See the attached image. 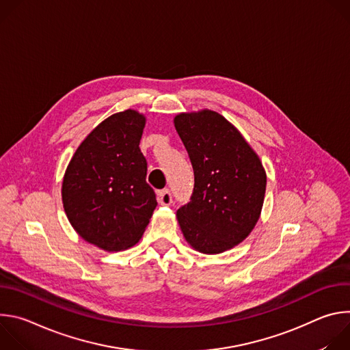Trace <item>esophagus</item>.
<instances>
[{
  "mask_svg": "<svg viewBox=\"0 0 350 350\" xmlns=\"http://www.w3.org/2000/svg\"><path fill=\"white\" fill-rule=\"evenodd\" d=\"M158 201L161 205L163 206H169L173 202V198H172V192L169 189H163L158 193Z\"/></svg>",
  "mask_w": 350,
  "mask_h": 350,
  "instance_id": "esophagus-1",
  "label": "esophagus"
}]
</instances>
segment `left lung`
<instances>
[{
    "label": "left lung",
    "mask_w": 350,
    "mask_h": 350,
    "mask_svg": "<svg viewBox=\"0 0 350 350\" xmlns=\"http://www.w3.org/2000/svg\"><path fill=\"white\" fill-rule=\"evenodd\" d=\"M174 127L193 169L191 201L177 211L185 241L217 255L241 243L263 208L266 172L242 134L215 111L178 113Z\"/></svg>",
    "instance_id": "left-lung-1"
}]
</instances>
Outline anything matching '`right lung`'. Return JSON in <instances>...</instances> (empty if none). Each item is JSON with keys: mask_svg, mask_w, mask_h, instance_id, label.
<instances>
[{"mask_svg": "<svg viewBox=\"0 0 350 350\" xmlns=\"http://www.w3.org/2000/svg\"><path fill=\"white\" fill-rule=\"evenodd\" d=\"M145 116L134 109L99 123L79 145L62 181L75 231L107 252L135 245L158 205L139 149Z\"/></svg>", "mask_w": 350, "mask_h": 350, "instance_id": "obj_1", "label": "right lung"}]
</instances>
